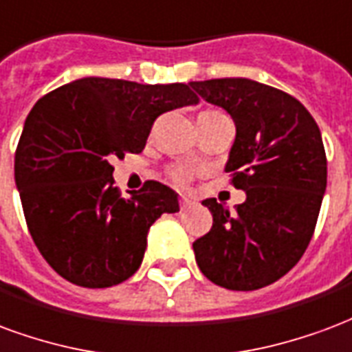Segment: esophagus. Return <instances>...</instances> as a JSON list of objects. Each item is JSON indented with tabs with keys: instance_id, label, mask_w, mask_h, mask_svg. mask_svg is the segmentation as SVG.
Listing matches in <instances>:
<instances>
[{
	"instance_id": "esophagus-1",
	"label": "esophagus",
	"mask_w": 352,
	"mask_h": 352,
	"mask_svg": "<svg viewBox=\"0 0 352 352\" xmlns=\"http://www.w3.org/2000/svg\"><path fill=\"white\" fill-rule=\"evenodd\" d=\"M193 206H195V202L189 201L187 197H182V199H179V208H182V210H187V208H193Z\"/></svg>"
}]
</instances>
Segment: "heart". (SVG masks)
Returning <instances> with one entry per match:
<instances>
[{
  "label": "heart",
  "instance_id": "heart-1",
  "mask_svg": "<svg viewBox=\"0 0 352 352\" xmlns=\"http://www.w3.org/2000/svg\"><path fill=\"white\" fill-rule=\"evenodd\" d=\"M173 176L178 184H186L187 182V173L186 170H182V168H176V170L173 173Z\"/></svg>",
  "mask_w": 352,
  "mask_h": 352
}]
</instances>
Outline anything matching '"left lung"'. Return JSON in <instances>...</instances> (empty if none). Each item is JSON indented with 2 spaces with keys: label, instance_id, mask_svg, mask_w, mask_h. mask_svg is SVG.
<instances>
[{
  "label": "left lung",
  "instance_id": "8db88e82",
  "mask_svg": "<svg viewBox=\"0 0 352 352\" xmlns=\"http://www.w3.org/2000/svg\"><path fill=\"white\" fill-rule=\"evenodd\" d=\"M202 99L221 107L236 125L227 173L245 201L227 210L202 202L214 223L195 240V258L212 283L255 291L298 263L327 191V153L319 125L292 95L250 78L191 82Z\"/></svg>",
  "mask_w": 352,
  "mask_h": 352
}]
</instances>
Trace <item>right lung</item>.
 I'll return each instance as SVG.
<instances>
[{"label": "right lung", "instance_id": "1", "mask_svg": "<svg viewBox=\"0 0 352 352\" xmlns=\"http://www.w3.org/2000/svg\"><path fill=\"white\" fill-rule=\"evenodd\" d=\"M197 102L187 84L99 76L35 102L14 153V182L33 242L61 278L104 289L138 270L148 230L178 212V195L148 179L123 199L110 161L144 150L163 112Z\"/></svg>", "mask_w": 352, "mask_h": 352}]
</instances>
